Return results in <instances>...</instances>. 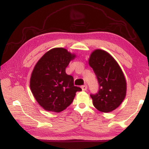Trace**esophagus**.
Wrapping results in <instances>:
<instances>
[{
	"label": "esophagus",
	"mask_w": 149,
	"mask_h": 149,
	"mask_svg": "<svg viewBox=\"0 0 149 149\" xmlns=\"http://www.w3.org/2000/svg\"><path fill=\"white\" fill-rule=\"evenodd\" d=\"M81 88H82V91H86V89H87V85H86V84L82 85V86H81Z\"/></svg>",
	"instance_id": "34e87169"
}]
</instances>
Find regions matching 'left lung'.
I'll list each match as a JSON object with an SVG mask.
<instances>
[{"instance_id":"1","label":"left lung","mask_w":149,"mask_h":149,"mask_svg":"<svg viewBox=\"0 0 149 149\" xmlns=\"http://www.w3.org/2000/svg\"><path fill=\"white\" fill-rule=\"evenodd\" d=\"M89 65L99 84L97 93L91 94L94 107L105 113L114 110L126 94V81L120 67L108 53L101 49L92 52Z\"/></svg>"}]
</instances>
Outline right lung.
<instances>
[{
  "label": "right lung",
  "instance_id": "right-lung-1",
  "mask_svg": "<svg viewBox=\"0 0 149 149\" xmlns=\"http://www.w3.org/2000/svg\"><path fill=\"white\" fill-rule=\"evenodd\" d=\"M75 55L64 48H54L45 53L31 73L30 88L38 104L45 110L60 112L70 106L77 92L74 79L65 72Z\"/></svg>",
  "mask_w": 149,
  "mask_h": 149
}]
</instances>
